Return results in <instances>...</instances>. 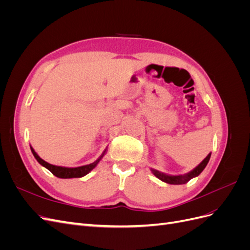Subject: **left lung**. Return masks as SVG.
Masks as SVG:
<instances>
[{"mask_svg": "<svg viewBox=\"0 0 250 250\" xmlns=\"http://www.w3.org/2000/svg\"><path fill=\"white\" fill-rule=\"evenodd\" d=\"M209 158H210V153L208 154V156L204 158V160L197 166V167L194 168L188 173L184 174V175H168V174H165L163 172L154 170L152 168H151V172H152L158 179L164 181V183H167L170 185H184V184H187L188 180H191L192 178L199 175V174L204 170V168L207 167Z\"/></svg>", "mask_w": 250, "mask_h": 250, "instance_id": "8db88e82", "label": "left lung"}]
</instances>
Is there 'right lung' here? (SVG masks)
<instances>
[{
	"instance_id": "obj_1",
	"label": "right lung",
	"mask_w": 250,
	"mask_h": 250,
	"mask_svg": "<svg viewBox=\"0 0 250 250\" xmlns=\"http://www.w3.org/2000/svg\"><path fill=\"white\" fill-rule=\"evenodd\" d=\"M30 148H31V151L35 157V160L39 162L42 166V167L47 168L53 174V175H55L56 177H59V178H77V177L85 176L86 174H88L96 167L98 163L102 160L104 154L106 153V149H105L103 151V153L99 156V158H98V160L95 161L94 163L89 164V165H85V166H81V167L67 168V167H62V166H55V165H51V164L47 163L46 161H43L42 158H41L39 156V154L35 152L34 149L31 146H30Z\"/></svg>"
}]
</instances>
